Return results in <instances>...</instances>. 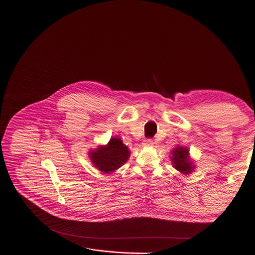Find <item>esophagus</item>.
I'll list each match as a JSON object with an SVG mask.
<instances>
[{"label":"esophagus","instance_id":"34e87169","mask_svg":"<svg viewBox=\"0 0 255 255\" xmlns=\"http://www.w3.org/2000/svg\"><path fill=\"white\" fill-rule=\"evenodd\" d=\"M154 143H153V141L151 140V139H145L144 141H143V143H142V145L144 146V147H150V146H152Z\"/></svg>","mask_w":255,"mask_h":255}]
</instances>
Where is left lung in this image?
I'll return each mask as SVG.
<instances>
[{
    "label": "left lung",
    "mask_w": 255,
    "mask_h": 255,
    "mask_svg": "<svg viewBox=\"0 0 255 255\" xmlns=\"http://www.w3.org/2000/svg\"><path fill=\"white\" fill-rule=\"evenodd\" d=\"M171 161L176 170L183 174H189L193 171L194 165L189 158V151L187 148L177 146L172 150Z\"/></svg>",
    "instance_id": "1"
}]
</instances>
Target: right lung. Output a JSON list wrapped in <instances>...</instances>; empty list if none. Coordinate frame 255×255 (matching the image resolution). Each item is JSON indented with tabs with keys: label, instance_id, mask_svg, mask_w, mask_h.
I'll return each instance as SVG.
<instances>
[{
	"label": "right lung",
	"instance_id": "obj_1",
	"mask_svg": "<svg viewBox=\"0 0 255 255\" xmlns=\"http://www.w3.org/2000/svg\"><path fill=\"white\" fill-rule=\"evenodd\" d=\"M91 162L103 173H111L129 159L130 151L119 138H111L107 145L89 152Z\"/></svg>",
	"mask_w": 255,
	"mask_h": 255
}]
</instances>
